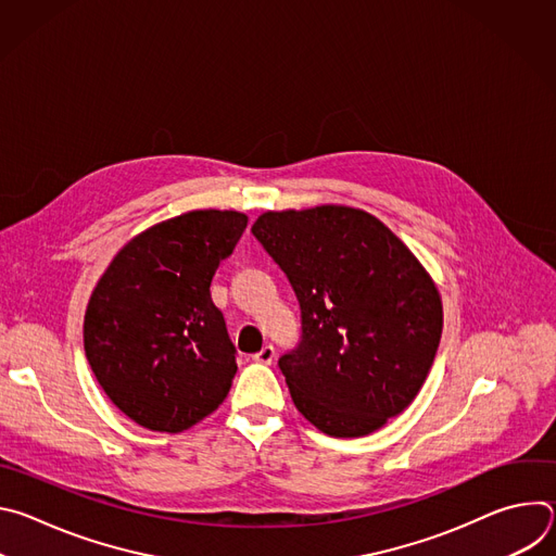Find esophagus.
<instances>
[{
    "label": "esophagus",
    "instance_id": "esophagus-1",
    "mask_svg": "<svg viewBox=\"0 0 556 556\" xmlns=\"http://www.w3.org/2000/svg\"><path fill=\"white\" fill-rule=\"evenodd\" d=\"M273 358H275V348H273V345H264V348L253 356V361H255V363H262V365H270Z\"/></svg>",
    "mask_w": 556,
    "mask_h": 556
}]
</instances>
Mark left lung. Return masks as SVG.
I'll return each mask as SVG.
<instances>
[{"mask_svg": "<svg viewBox=\"0 0 556 556\" xmlns=\"http://www.w3.org/2000/svg\"><path fill=\"white\" fill-rule=\"evenodd\" d=\"M251 230L301 305V343L279 358L299 414L334 438L403 414L442 337L440 290L420 260L378 217L343 204L266 211Z\"/></svg>", "mask_w": 556, "mask_h": 556, "instance_id": "8db88e82", "label": "left lung"}]
</instances>
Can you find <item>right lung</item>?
Segmentation results:
<instances>
[{"mask_svg":"<svg viewBox=\"0 0 556 556\" xmlns=\"http://www.w3.org/2000/svg\"><path fill=\"white\" fill-rule=\"evenodd\" d=\"M247 224L244 213L217 208L157 222L131 237L94 286L86 356L136 425L180 433L224 403L237 363L208 288Z\"/></svg>","mask_w":556,"mask_h":556,"instance_id":"add662e5","label":"right lung"}]
</instances>
